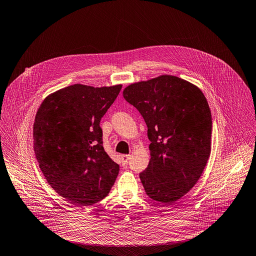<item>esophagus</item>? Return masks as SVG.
<instances>
[{"instance_id":"34e87169","label":"esophagus","mask_w":256,"mask_h":256,"mask_svg":"<svg viewBox=\"0 0 256 256\" xmlns=\"http://www.w3.org/2000/svg\"><path fill=\"white\" fill-rule=\"evenodd\" d=\"M130 154H122L121 156V160H122V165H126L128 163V160L130 158Z\"/></svg>"}]
</instances>
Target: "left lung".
I'll return each instance as SVG.
<instances>
[{
	"label": "left lung",
	"instance_id": "left-lung-1",
	"mask_svg": "<svg viewBox=\"0 0 256 256\" xmlns=\"http://www.w3.org/2000/svg\"><path fill=\"white\" fill-rule=\"evenodd\" d=\"M123 96L148 126L150 160L140 174L146 194L156 202L173 204L196 184L210 158L208 100L194 84L168 74L132 83Z\"/></svg>",
	"mask_w": 256,
	"mask_h": 256
}]
</instances>
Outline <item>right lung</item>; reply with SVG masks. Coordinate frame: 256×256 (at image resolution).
I'll return each instance as SVG.
<instances>
[{
	"label": "right lung",
	"mask_w": 256,
	"mask_h": 256,
	"mask_svg": "<svg viewBox=\"0 0 256 256\" xmlns=\"http://www.w3.org/2000/svg\"><path fill=\"white\" fill-rule=\"evenodd\" d=\"M122 88L74 84L46 96L33 125L39 167L60 196L78 206L104 198L119 165L104 152L100 118Z\"/></svg>",
	"instance_id": "right-lung-1"
}]
</instances>
